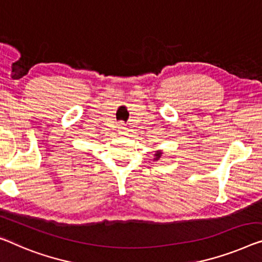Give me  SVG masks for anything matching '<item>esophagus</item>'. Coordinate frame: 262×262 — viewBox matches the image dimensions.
Here are the masks:
<instances>
[{"label": "esophagus", "mask_w": 262, "mask_h": 262, "mask_svg": "<svg viewBox=\"0 0 262 262\" xmlns=\"http://www.w3.org/2000/svg\"><path fill=\"white\" fill-rule=\"evenodd\" d=\"M119 128H120L119 132H120V134H121V135L127 134V132H128V128H127V127H124V126H120Z\"/></svg>", "instance_id": "34e87169"}]
</instances>
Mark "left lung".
Wrapping results in <instances>:
<instances>
[{
  "instance_id": "1",
  "label": "left lung",
  "mask_w": 262,
  "mask_h": 262,
  "mask_svg": "<svg viewBox=\"0 0 262 262\" xmlns=\"http://www.w3.org/2000/svg\"><path fill=\"white\" fill-rule=\"evenodd\" d=\"M161 154H162V153H161V151H158V153H156V155H155V156H156V159H155V160H158V159H160V156H161Z\"/></svg>"
}]
</instances>
